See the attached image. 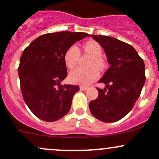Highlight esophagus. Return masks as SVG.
Returning a JSON list of instances; mask_svg holds the SVG:
<instances>
[{
	"label": "esophagus",
	"mask_w": 159,
	"mask_h": 159,
	"mask_svg": "<svg viewBox=\"0 0 159 159\" xmlns=\"http://www.w3.org/2000/svg\"><path fill=\"white\" fill-rule=\"evenodd\" d=\"M80 90H87V89H88V87H84V86H80Z\"/></svg>",
	"instance_id": "34e87169"
}]
</instances>
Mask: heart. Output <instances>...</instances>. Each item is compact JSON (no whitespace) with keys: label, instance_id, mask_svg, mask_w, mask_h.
Returning a JSON list of instances; mask_svg holds the SVG:
<instances>
[{"label":"heart","instance_id":"1","mask_svg":"<svg viewBox=\"0 0 159 159\" xmlns=\"http://www.w3.org/2000/svg\"><path fill=\"white\" fill-rule=\"evenodd\" d=\"M84 52L90 54L91 58L88 60L87 66L88 67H79L69 73V80L75 84L87 86L92 84L99 76V70H103L105 63L101 58L102 50L98 42L90 40L84 44ZM80 57V51L76 45H71L66 51L64 54V61L69 69H72L78 63Z\"/></svg>","mask_w":159,"mask_h":159}]
</instances>
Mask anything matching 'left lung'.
<instances>
[{
  "instance_id": "1",
  "label": "left lung",
  "mask_w": 159,
  "mask_h": 159,
  "mask_svg": "<svg viewBox=\"0 0 159 159\" xmlns=\"http://www.w3.org/2000/svg\"><path fill=\"white\" fill-rule=\"evenodd\" d=\"M101 45L110 67L98 82V97L89 103L90 112L101 122H114L132 110L144 85L145 66L131 45L114 37L90 35Z\"/></svg>"
}]
</instances>
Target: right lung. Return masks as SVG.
I'll return each mask as SVG.
<instances>
[{"instance_id":"right-lung-1","label":"right lung","mask_w":159,"mask_h":159,"mask_svg":"<svg viewBox=\"0 0 159 159\" xmlns=\"http://www.w3.org/2000/svg\"><path fill=\"white\" fill-rule=\"evenodd\" d=\"M88 33L58 32L37 37L23 51L19 72L24 101L37 117L54 122L70 110L79 86L61 85L67 76L64 54Z\"/></svg>"}]
</instances>
